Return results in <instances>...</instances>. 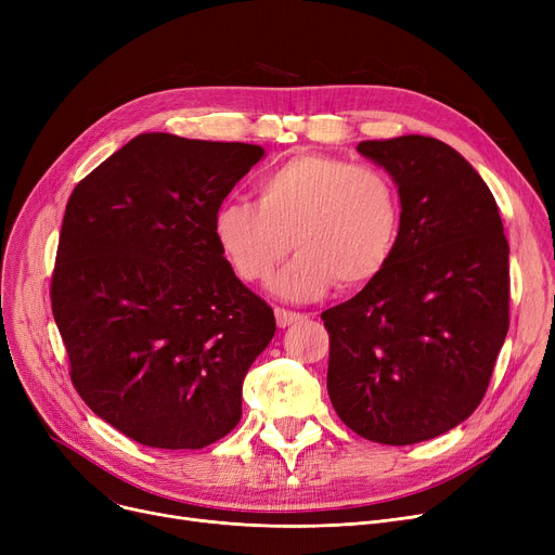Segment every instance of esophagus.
I'll use <instances>...</instances> for the list:
<instances>
[{
    "instance_id": "esophagus-1",
    "label": "esophagus",
    "mask_w": 555,
    "mask_h": 555,
    "mask_svg": "<svg viewBox=\"0 0 555 555\" xmlns=\"http://www.w3.org/2000/svg\"><path fill=\"white\" fill-rule=\"evenodd\" d=\"M274 314H276V326H279V328H287V326L297 324L299 319H304V314L293 312V310H285V308H276Z\"/></svg>"
}]
</instances>
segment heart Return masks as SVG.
Masks as SVG:
<instances>
[{
	"mask_svg": "<svg viewBox=\"0 0 555 555\" xmlns=\"http://www.w3.org/2000/svg\"><path fill=\"white\" fill-rule=\"evenodd\" d=\"M400 227V189L385 168L299 155L260 175L256 204L222 202L214 238L245 283H268L295 247L274 287L285 299H314L331 285H371L391 262Z\"/></svg>",
	"mask_w": 555,
	"mask_h": 555,
	"instance_id": "heart-1",
	"label": "heart"
}]
</instances>
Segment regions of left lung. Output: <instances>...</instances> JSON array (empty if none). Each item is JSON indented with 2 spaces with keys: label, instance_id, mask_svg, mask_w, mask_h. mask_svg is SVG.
Masks as SVG:
<instances>
[{
  "label": "left lung",
  "instance_id": "1",
  "mask_svg": "<svg viewBox=\"0 0 555 555\" xmlns=\"http://www.w3.org/2000/svg\"><path fill=\"white\" fill-rule=\"evenodd\" d=\"M402 197L393 258L371 285L322 312L328 396L366 441L412 446L468 418L508 333V243L481 175L448 143L362 141Z\"/></svg>",
  "mask_w": 555,
  "mask_h": 555
}]
</instances>
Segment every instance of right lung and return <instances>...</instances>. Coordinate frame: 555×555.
<instances>
[{"label":"right lung","instance_id":"add662e5","mask_svg":"<svg viewBox=\"0 0 555 555\" xmlns=\"http://www.w3.org/2000/svg\"><path fill=\"white\" fill-rule=\"evenodd\" d=\"M262 155L145 132L67 202L51 310L72 383L141 446L199 450L241 421L245 373L276 322L229 268L214 216Z\"/></svg>","mask_w":555,"mask_h":555}]
</instances>
